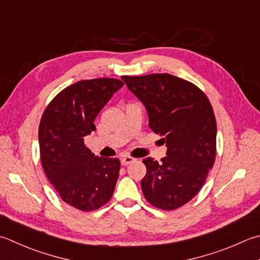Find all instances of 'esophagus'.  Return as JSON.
I'll use <instances>...</instances> for the list:
<instances>
[{"label": "esophagus", "instance_id": "34e87169", "mask_svg": "<svg viewBox=\"0 0 260 260\" xmlns=\"http://www.w3.org/2000/svg\"><path fill=\"white\" fill-rule=\"evenodd\" d=\"M133 161H135V159L134 157H132V156H124L123 159H121V165L123 166H127V165H129L131 162H133Z\"/></svg>", "mask_w": 260, "mask_h": 260}]
</instances>
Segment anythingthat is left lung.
<instances>
[{"label": "left lung", "instance_id": "left-lung-1", "mask_svg": "<svg viewBox=\"0 0 260 260\" xmlns=\"http://www.w3.org/2000/svg\"><path fill=\"white\" fill-rule=\"evenodd\" d=\"M121 80L144 105L150 128L167 146L160 164L143 159L144 197L161 210H176L196 196L214 165L216 120L210 100L195 84L168 73Z\"/></svg>", "mask_w": 260, "mask_h": 260}]
</instances>
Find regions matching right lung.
<instances>
[{
  "label": "right lung",
  "mask_w": 260,
  "mask_h": 260,
  "mask_svg": "<svg viewBox=\"0 0 260 260\" xmlns=\"http://www.w3.org/2000/svg\"><path fill=\"white\" fill-rule=\"evenodd\" d=\"M123 85L109 78L79 81L50 101L40 120L45 174L62 201L80 211L98 210L113 196L119 159L95 156L84 145V137L95 131V117Z\"/></svg>",
  "instance_id": "1"
}]
</instances>
